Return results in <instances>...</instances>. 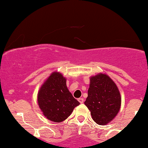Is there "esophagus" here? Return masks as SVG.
Masks as SVG:
<instances>
[{"label": "esophagus", "mask_w": 148, "mask_h": 148, "mask_svg": "<svg viewBox=\"0 0 148 148\" xmlns=\"http://www.w3.org/2000/svg\"><path fill=\"white\" fill-rule=\"evenodd\" d=\"M78 101L79 102L80 104H83V103H84V99L83 98H79Z\"/></svg>", "instance_id": "34e87169"}]
</instances>
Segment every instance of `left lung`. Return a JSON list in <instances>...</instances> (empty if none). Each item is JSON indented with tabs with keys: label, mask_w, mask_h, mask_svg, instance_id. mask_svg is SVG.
Returning a JSON list of instances; mask_svg holds the SVG:
<instances>
[{
	"label": "left lung",
	"mask_w": 148,
	"mask_h": 148,
	"mask_svg": "<svg viewBox=\"0 0 148 148\" xmlns=\"http://www.w3.org/2000/svg\"><path fill=\"white\" fill-rule=\"evenodd\" d=\"M90 82L88 97L84 104L97 124L106 125L116 117L120 110V92L114 81L105 73L91 76Z\"/></svg>",
	"instance_id": "obj_1"
}]
</instances>
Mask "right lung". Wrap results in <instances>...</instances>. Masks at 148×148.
I'll return each mask as SVG.
<instances>
[{"instance_id": "1", "label": "right lung", "mask_w": 148, "mask_h": 148, "mask_svg": "<svg viewBox=\"0 0 148 148\" xmlns=\"http://www.w3.org/2000/svg\"><path fill=\"white\" fill-rule=\"evenodd\" d=\"M66 79L54 71L46 79L38 93V104L44 116L54 123L68 118L79 105L66 87Z\"/></svg>"}]
</instances>
